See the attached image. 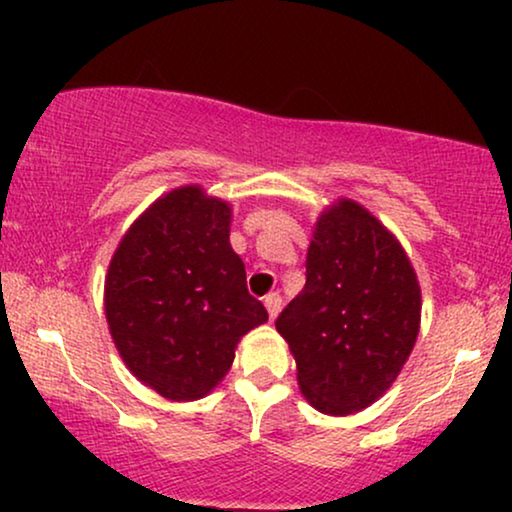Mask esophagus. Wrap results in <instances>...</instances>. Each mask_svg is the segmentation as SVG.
<instances>
[{"instance_id":"esophagus-1","label":"esophagus","mask_w":512,"mask_h":512,"mask_svg":"<svg viewBox=\"0 0 512 512\" xmlns=\"http://www.w3.org/2000/svg\"><path fill=\"white\" fill-rule=\"evenodd\" d=\"M263 303H265V310L270 314V319H275L279 310H282V298H279V293H268Z\"/></svg>"}]
</instances>
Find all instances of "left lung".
<instances>
[{
	"label": "left lung",
	"mask_w": 512,
	"mask_h": 512,
	"mask_svg": "<svg viewBox=\"0 0 512 512\" xmlns=\"http://www.w3.org/2000/svg\"><path fill=\"white\" fill-rule=\"evenodd\" d=\"M305 268L303 291L275 321L300 389L326 415L368 408L415 347V270L394 235L352 200L319 216Z\"/></svg>",
	"instance_id": "obj_1"
}]
</instances>
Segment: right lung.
I'll return each mask as SVG.
<instances>
[{
	"label": "right lung",
	"mask_w": 512,
	"mask_h": 512,
	"mask_svg": "<svg viewBox=\"0 0 512 512\" xmlns=\"http://www.w3.org/2000/svg\"><path fill=\"white\" fill-rule=\"evenodd\" d=\"M228 233L226 202L184 186L153 202L111 258V338L125 366L172 401L209 394L233 366L242 335L268 321Z\"/></svg>",
	"instance_id": "add662e5"
}]
</instances>
